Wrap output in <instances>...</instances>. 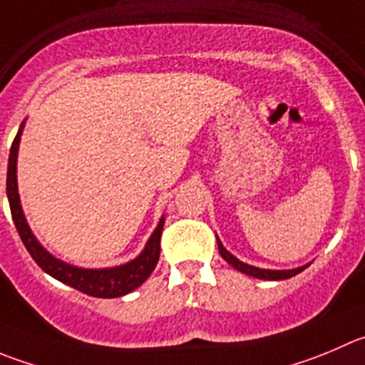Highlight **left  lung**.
<instances>
[{
	"mask_svg": "<svg viewBox=\"0 0 365 365\" xmlns=\"http://www.w3.org/2000/svg\"><path fill=\"white\" fill-rule=\"evenodd\" d=\"M217 244H218V252H220L222 258L225 259V262L229 263L231 267H235L237 270H240V272L247 274V276H252V277H258V279H267V281H279V279H289V277L296 276V274L303 272L304 269H307L308 265H303V267H297V269H287V270H270V269H259V267H255V265H249V263H244L240 262V259L237 258V256H232L231 252L227 251V249L222 245V242L217 238Z\"/></svg>",
	"mask_w": 365,
	"mask_h": 365,
	"instance_id": "left-lung-1",
	"label": "left lung"
}]
</instances>
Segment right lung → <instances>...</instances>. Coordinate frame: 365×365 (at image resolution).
Here are the masks:
<instances>
[{"mask_svg":"<svg viewBox=\"0 0 365 365\" xmlns=\"http://www.w3.org/2000/svg\"><path fill=\"white\" fill-rule=\"evenodd\" d=\"M24 121L17 130L14 143L10 147L9 155V170H6V197H9L10 211H12L14 224H16L17 232L24 247L30 252L37 265L50 274L51 277L58 279L61 283L69 284L73 289L81 290L93 297H103V299H113V297H121L125 294L136 290L140 284L147 281L152 270L155 269L159 262V251H161V232L165 225V217L159 218L158 227L148 238L143 251L130 262L116 267H106V269H84V267L69 265L62 259L55 258L50 251L41 245L36 235L30 229L26 217L23 213L19 200V192H17V152H19L21 136H23Z\"/></svg>","mask_w":365,"mask_h":365,"instance_id":"right-lung-1","label":"right lung"}]
</instances>
